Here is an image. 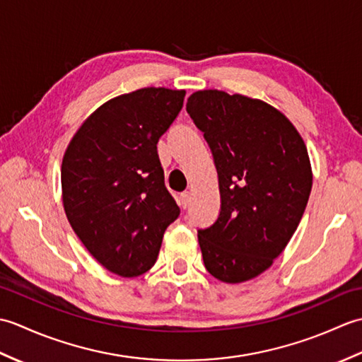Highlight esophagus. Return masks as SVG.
I'll list each match as a JSON object with an SVG mask.
<instances>
[{
    "label": "esophagus",
    "mask_w": 362,
    "mask_h": 362,
    "mask_svg": "<svg viewBox=\"0 0 362 362\" xmlns=\"http://www.w3.org/2000/svg\"><path fill=\"white\" fill-rule=\"evenodd\" d=\"M189 204H191V193H182L180 194V206L182 209H188L189 206Z\"/></svg>",
    "instance_id": "obj_1"
}]
</instances>
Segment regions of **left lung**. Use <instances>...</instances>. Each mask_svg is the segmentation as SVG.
Returning a JSON list of instances; mask_svg holds the SVG:
<instances>
[{"instance_id": "obj_1", "label": "left lung", "mask_w": 362, "mask_h": 362, "mask_svg": "<svg viewBox=\"0 0 362 362\" xmlns=\"http://www.w3.org/2000/svg\"><path fill=\"white\" fill-rule=\"evenodd\" d=\"M187 112L219 179V216L197 230L204 264L224 283L255 279L303 216L313 187L308 151L292 122L259 99L202 90L188 98Z\"/></svg>"}]
</instances>
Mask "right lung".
Returning a JSON list of instances; mask_svg holds the SVG:
<instances>
[{
  "label": "right lung",
  "instance_id": "obj_1",
  "mask_svg": "<svg viewBox=\"0 0 362 362\" xmlns=\"http://www.w3.org/2000/svg\"><path fill=\"white\" fill-rule=\"evenodd\" d=\"M185 90L140 88L103 104L62 161L66 218L107 271L136 276L156 263L180 214L165 187L157 143L182 110Z\"/></svg>",
  "mask_w": 362,
  "mask_h": 362
}]
</instances>
